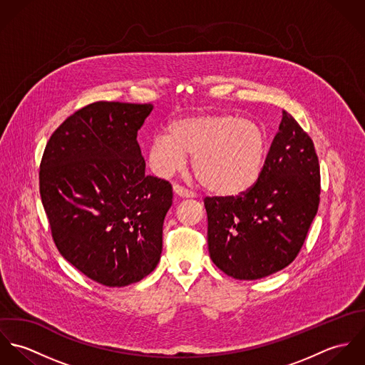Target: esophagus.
Returning <instances> with one entry per match:
<instances>
[{
  "label": "esophagus",
  "instance_id": "34e87169",
  "mask_svg": "<svg viewBox=\"0 0 365 365\" xmlns=\"http://www.w3.org/2000/svg\"><path fill=\"white\" fill-rule=\"evenodd\" d=\"M173 191H174V194L178 195L180 198H194V194H192L191 191H188L187 188L180 187V185H177V184L173 185Z\"/></svg>",
  "mask_w": 365,
  "mask_h": 365
}]
</instances>
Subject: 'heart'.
Listing matches in <instances>:
<instances>
[{
	"mask_svg": "<svg viewBox=\"0 0 365 365\" xmlns=\"http://www.w3.org/2000/svg\"><path fill=\"white\" fill-rule=\"evenodd\" d=\"M267 149L264 130L252 120L230 113L190 115L153 138L148 161L157 175L170 177L192 155V168L209 192L233 198L256 185Z\"/></svg>",
	"mask_w": 365,
	"mask_h": 365,
	"instance_id": "obj_1",
	"label": "heart"
}]
</instances>
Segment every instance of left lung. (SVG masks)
<instances>
[{
    "label": "left lung",
    "mask_w": 365,
    "mask_h": 365,
    "mask_svg": "<svg viewBox=\"0 0 365 365\" xmlns=\"http://www.w3.org/2000/svg\"><path fill=\"white\" fill-rule=\"evenodd\" d=\"M312 139L282 112L260 178L243 195L205 200L210 259L229 277L259 279L298 256L319 207Z\"/></svg>",
    "instance_id": "8db88e82"
}]
</instances>
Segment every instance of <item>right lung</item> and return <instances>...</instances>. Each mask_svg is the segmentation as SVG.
Returning <instances> with one entry per match:
<instances>
[{"instance_id":"obj_1","label":"right lung","mask_w":365,"mask_h":365,"mask_svg":"<svg viewBox=\"0 0 365 365\" xmlns=\"http://www.w3.org/2000/svg\"><path fill=\"white\" fill-rule=\"evenodd\" d=\"M152 104L98 101L67 118L41 163L39 185L60 255L105 287L149 275L173 204L168 181L146 175L138 130Z\"/></svg>"}]
</instances>
